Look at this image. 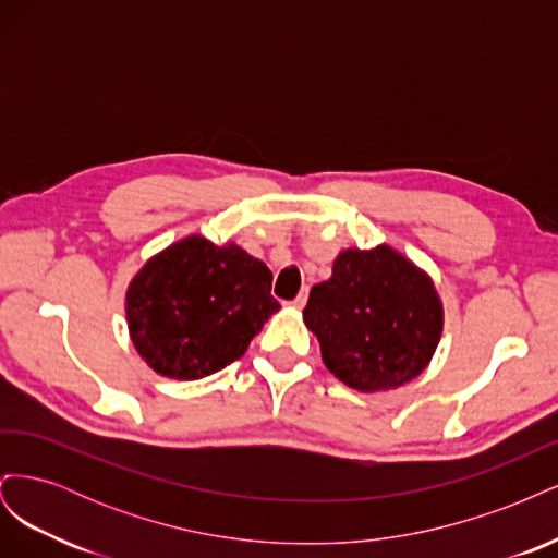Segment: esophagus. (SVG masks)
<instances>
[{"instance_id":"esophagus-1","label":"esophagus","mask_w":558,"mask_h":558,"mask_svg":"<svg viewBox=\"0 0 558 558\" xmlns=\"http://www.w3.org/2000/svg\"><path fill=\"white\" fill-rule=\"evenodd\" d=\"M307 293H310L307 289H302V291L298 293V298L291 302V305H293L295 310H302V307H305V302H307Z\"/></svg>"}]
</instances>
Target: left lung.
<instances>
[{
  "mask_svg": "<svg viewBox=\"0 0 558 558\" xmlns=\"http://www.w3.org/2000/svg\"><path fill=\"white\" fill-rule=\"evenodd\" d=\"M302 314L330 373L367 393L418 377L442 335L433 281L391 246L342 251Z\"/></svg>",
  "mask_w": 558,
  "mask_h": 558,
  "instance_id": "obj_1",
  "label": "left lung"
}]
</instances>
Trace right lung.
Listing matches in <instances>:
<instances>
[{
  "mask_svg": "<svg viewBox=\"0 0 558 558\" xmlns=\"http://www.w3.org/2000/svg\"><path fill=\"white\" fill-rule=\"evenodd\" d=\"M272 272L234 244L193 234L150 258L132 279L125 312L134 347L158 375L202 379L246 351L281 305Z\"/></svg>",
  "mask_w": 558,
  "mask_h": 558,
  "instance_id": "obj_1",
  "label": "right lung"
}]
</instances>
